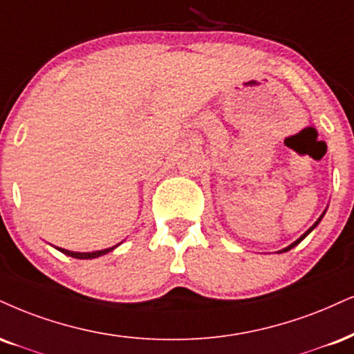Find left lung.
<instances>
[{
    "label": "left lung",
    "instance_id": "8db88e82",
    "mask_svg": "<svg viewBox=\"0 0 354 354\" xmlns=\"http://www.w3.org/2000/svg\"><path fill=\"white\" fill-rule=\"evenodd\" d=\"M325 212H326V211H323V214L320 216V218H318V219H317V223H315V224L312 225V227H310V229H308V231H306L305 234H301V236L299 237V239H297L295 242H292V244H290V245H288V247H285V249H282V250H280V252H287V250H290V249H293V247H295V245H299V244H300V242H301V241H304V239H305V237H306V236H308V234H310V232H312V231H313V229H315V227H317V225H318V224H320V221L323 219V216H325Z\"/></svg>",
    "mask_w": 354,
    "mask_h": 354
}]
</instances>
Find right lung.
I'll use <instances>...</instances> for the list:
<instances>
[{"mask_svg":"<svg viewBox=\"0 0 354 354\" xmlns=\"http://www.w3.org/2000/svg\"><path fill=\"white\" fill-rule=\"evenodd\" d=\"M118 245V244H117ZM117 245L113 247H109V249H104V250H95V252H72V250H66V249H61V247H55L57 250H61L62 254L69 255V257H74V259H95V257H100V255H105L109 252H112Z\"/></svg>","mask_w":354,"mask_h":354,"instance_id":"obj_1","label":"right lung"}]
</instances>
